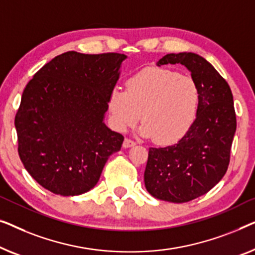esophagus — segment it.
Wrapping results in <instances>:
<instances>
[{"label":"esophagus","instance_id":"1","mask_svg":"<svg viewBox=\"0 0 255 255\" xmlns=\"http://www.w3.org/2000/svg\"><path fill=\"white\" fill-rule=\"evenodd\" d=\"M136 144V143L132 141V139L130 138H125L124 141V148H130V146H134Z\"/></svg>","mask_w":255,"mask_h":255}]
</instances>
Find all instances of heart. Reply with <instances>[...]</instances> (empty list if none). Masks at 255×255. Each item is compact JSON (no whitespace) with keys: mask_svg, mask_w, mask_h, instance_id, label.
Returning <instances> with one entry per match:
<instances>
[{"mask_svg":"<svg viewBox=\"0 0 255 255\" xmlns=\"http://www.w3.org/2000/svg\"><path fill=\"white\" fill-rule=\"evenodd\" d=\"M201 91L191 76L165 68H148L129 78L126 91L113 89L107 106L117 130L126 131L139 119L141 135L159 144L180 139L198 117Z\"/></svg>","mask_w":255,"mask_h":255,"instance_id":"heart-1","label":"heart"}]
</instances>
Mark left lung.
I'll use <instances>...</instances> for the list:
<instances>
[{
  "mask_svg": "<svg viewBox=\"0 0 255 255\" xmlns=\"http://www.w3.org/2000/svg\"><path fill=\"white\" fill-rule=\"evenodd\" d=\"M168 63L191 71L201 91L200 110L175 144L149 149L144 184L153 198L182 203L206 194L227 173L237 121L231 89L206 59L191 52L171 53L157 66Z\"/></svg>",
  "mask_w": 255,
  "mask_h": 255,
  "instance_id": "8db88e82",
  "label": "left lung"
}]
</instances>
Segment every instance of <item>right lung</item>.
Instances as JSON below:
<instances>
[{"instance_id": "obj_1", "label": "right lung", "mask_w": 255, "mask_h": 255, "mask_svg": "<svg viewBox=\"0 0 255 255\" xmlns=\"http://www.w3.org/2000/svg\"><path fill=\"white\" fill-rule=\"evenodd\" d=\"M126 59L119 53H63L24 89L15 118L18 153L31 177L49 192H89L109 157L121 149L124 136L104 118Z\"/></svg>"}]
</instances>
